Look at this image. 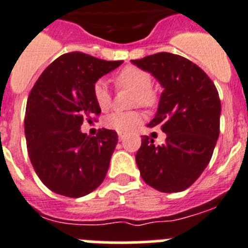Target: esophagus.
Masks as SVG:
<instances>
[{"instance_id":"esophagus-1","label":"esophagus","mask_w":248,"mask_h":248,"mask_svg":"<svg viewBox=\"0 0 248 248\" xmlns=\"http://www.w3.org/2000/svg\"><path fill=\"white\" fill-rule=\"evenodd\" d=\"M124 134H122V132H118V139H120V141L124 140Z\"/></svg>"}]
</instances>
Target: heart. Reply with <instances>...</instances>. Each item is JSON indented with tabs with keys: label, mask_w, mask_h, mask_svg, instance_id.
Returning a JSON list of instances; mask_svg holds the SVG:
<instances>
[{
	"label": "heart",
	"mask_w": 248,
	"mask_h": 248,
	"mask_svg": "<svg viewBox=\"0 0 248 248\" xmlns=\"http://www.w3.org/2000/svg\"><path fill=\"white\" fill-rule=\"evenodd\" d=\"M114 82L117 87H124L135 91V105H141L143 107H153L157 101V94L151 88L153 77L146 70L137 68L135 65L124 66L118 73ZM94 101L102 111H108L112 106V95L107 83L103 79H99L93 87ZM143 121L142 113L137 111L132 112H113L108 114L105 120L106 127L111 130L128 134L136 130Z\"/></svg>",
	"instance_id": "b5f03b06"
}]
</instances>
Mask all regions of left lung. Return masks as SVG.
I'll use <instances>...</instances> for the list:
<instances>
[{"instance_id":"1","label":"left lung","mask_w":248,"mask_h":248,"mask_svg":"<svg viewBox=\"0 0 248 248\" xmlns=\"http://www.w3.org/2000/svg\"><path fill=\"white\" fill-rule=\"evenodd\" d=\"M163 85L157 113L147 126H159L165 143L142 136L136 163L143 182L163 193L189 188L213 155L219 136L220 101L211 78L197 64L171 53L131 60Z\"/></svg>"}]
</instances>
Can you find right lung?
I'll list each match as a JSON object with an SVG mask.
<instances>
[{
	"instance_id": "right-lung-1",
	"label": "right lung",
	"mask_w": 248,
	"mask_h": 248,
	"mask_svg": "<svg viewBox=\"0 0 248 248\" xmlns=\"http://www.w3.org/2000/svg\"><path fill=\"white\" fill-rule=\"evenodd\" d=\"M121 64L122 60L107 62L80 51L66 53L44 70L31 89L25 113L29 157L54 193L79 198L105 180L117 132L102 128L91 137L80 126L101 114L94 83Z\"/></svg>"
}]
</instances>
